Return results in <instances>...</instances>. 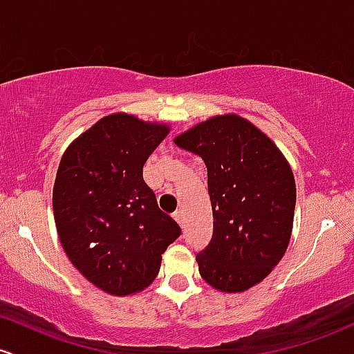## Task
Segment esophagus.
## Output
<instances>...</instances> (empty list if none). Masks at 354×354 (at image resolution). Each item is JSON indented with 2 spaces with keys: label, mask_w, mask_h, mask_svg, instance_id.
Returning <instances> with one entry per match:
<instances>
[{
  "label": "esophagus",
  "mask_w": 354,
  "mask_h": 354,
  "mask_svg": "<svg viewBox=\"0 0 354 354\" xmlns=\"http://www.w3.org/2000/svg\"><path fill=\"white\" fill-rule=\"evenodd\" d=\"M174 220L178 221V223H180V227H183L185 225V215H183V212H181V209H178V212H174Z\"/></svg>",
  "instance_id": "esophagus-1"
}]
</instances>
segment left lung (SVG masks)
Segmentation results:
<instances>
[{
	"label": "left lung",
	"instance_id": "1",
	"mask_svg": "<svg viewBox=\"0 0 354 354\" xmlns=\"http://www.w3.org/2000/svg\"><path fill=\"white\" fill-rule=\"evenodd\" d=\"M208 171L213 234L196 254L200 274L223 292L259 284L284 257L296 181L277 146L235 114L208 119L174 139Z\"/></svg>",
	"mask_w": 354,
	"mask_h": 354
}]
</instances>
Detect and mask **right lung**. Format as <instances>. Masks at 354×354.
I'll return each instance as SVG.
<instances>
[{"mask_svg":"<svg viewBox=\"0 0 354 354\" xmlns=\"http://www.w3.org/2000/svg\"><path fill=\"white\" fill-rule=\"evenodd\" d=\"M166 134L165 124L107 115L70 145L58 166L53 215L62 247L88 282L114 296L149 286L181 235L142 180Z\"/></svg>","mask_w":354,"mask_h":354,"instance_id":"obj_1","label":"right lung"}]
</instances>
